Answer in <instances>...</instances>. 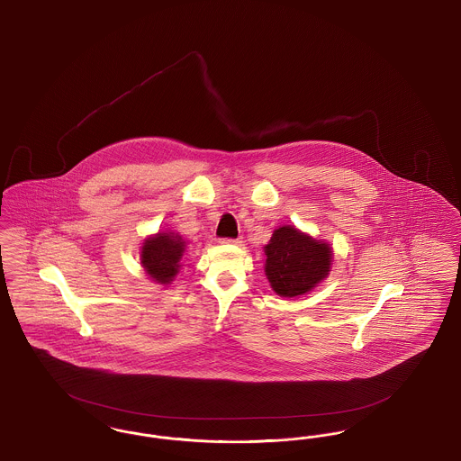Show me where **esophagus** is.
Listing matches in <instances>:
<instances>
[{"instance_id":"obj_1","label":"esophagus","mask_w":461,"mask_h":461,"mask_svg":"<svg viewBox=\"0 0 461 461\" xmlns=\"http://www.w3.org/2000/svg\"><path fill=\"white\" fill-rule=\"evenodd\" d=\"M222 243H231V245H241V239H222Z\"/></svg>"}]
</instances>
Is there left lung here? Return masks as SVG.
<instances>
[{
	"label": "left lung",
	"mask_w": 461,
	"mask_h": 461,
	"mask_svg": "<svg viewBox=\"0 0 461 461\" xmlns=\"http://www.w3.org/2000/svg\"><path fill=\"white\" fill-rule=\"evenodd\" d=\"M264 273L280 297H299L329 278L333 249L329 241L316 240L292 224L273 231L264 245Z\"/></svg>",
	"instance_id": "1"
}]
</instances>
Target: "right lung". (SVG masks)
<instances>
[{"instance_id": "1", "label": "right lung", "mask_w": 461, "mask_h": 461, "mask_svg": "<svg viewBox=\"0 0 461 461\" xmlns=\"http://www.w3.org/2000/svg\"><path fill=\"white\" fill-rule=\"evenodd\" d=\"M186 241L176 231L166 230L147 237L140 249V261L147 276L158 285H171L179 273Z\"/></svg>"}]
</instances>
